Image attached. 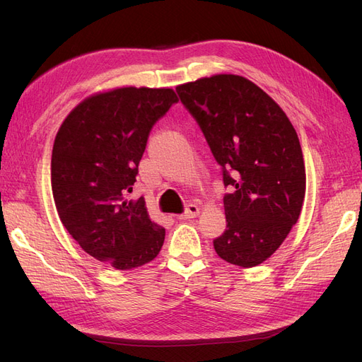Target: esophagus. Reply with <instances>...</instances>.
Segmentation results:
<instances>
[{
	"mask_svg": "<svg viewBox=\"0 0 362 362\" xmlns=\"http://www.w3.org/2000/svg\"><path fill=\"white\" fill-rule=\"evenodd\" d=\"M199 214V206L196 204H189L185 206V211L178 216L180 221H187V218H193Z\"/></svg>",
	"mask_w": 362,
	"mask_h": 362,
	"instance_id": "obj_1",
	"label": "esophagus"
}]
</instances>
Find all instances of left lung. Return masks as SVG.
<instances>
[{"label": "left lung", "instance_id": "obj_1", "mask_svg": "<svg viewBox=\"0 0 362 362\" xmlns=\"http://www.w3.org/2000/svg\"><path fill=\"white\" fill-rule=\"evenodd\" d=\"M222 166L226 229L214 238L222 259L255 267L282 245L305 198L299 137L287 115L245 76L221 74L177 87Z\"/></svg>", "mask_w": 362, "mask_h": 362}]
</instances>
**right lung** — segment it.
Masks as SVG:
<instances>
[{
    "instance_id": "obj_1",
    "label": "right lung",
    "mask_w": 362,
    "mask_h": 362,
    "mask_svg": "<svg viewBox=\"0 0 362 362\" xmlns=\"http://www.w3.org/2000/svg\"><path fill=\"white\" fill-rule=\"evenodd\" d=\"M178 103L172 89L120 87L80 103L54 140L51 185L62 223L87 254L117 270L154 259L164 228L128 199L152 127Z\"/></svg>"
}]
</instances>
